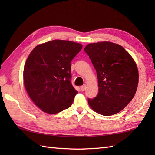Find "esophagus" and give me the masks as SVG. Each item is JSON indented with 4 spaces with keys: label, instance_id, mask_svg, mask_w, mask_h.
<instances>
[{
    "label": "esophagus",
    "instance_id": "obj_1",
    "mask_svg": "<svg viewBox=\"0 0 155 155\" xmlns=\"http://www.w3.org/2000/svg\"><path fill=\"white\" fill-rule=\"evenodd\" d=\"M86 88H87V85L86 84H83V86L81 87V89L82 91H84L85 90H86Z\"/></svg>",
    "mask_w": 155,
    "mask_h": 155
}]
</instances>
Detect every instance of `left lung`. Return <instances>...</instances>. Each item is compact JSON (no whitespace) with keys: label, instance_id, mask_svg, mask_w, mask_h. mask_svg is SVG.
<instances>
[{"label":"left lung","instance_id":"obj_1","mask_svg":"<svg viewBox=\"0 0 155 155\" xmlns=\"http://www.w3.org/2000/svg\"><path fill=\"white\" fill-rule=\"evenodd\" d=\"M88 55L97 71L98 93L88 98L91 108L104 116L119 113L133 99L139 83L135 62L120 45L101 42L87 45Z\"/></svg>","mask_w":155,"mask_h":155}]
</instances>
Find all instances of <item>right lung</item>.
I'll return each mask as SVG.
<instances>
[{
  "mask_svg": "<svg viewBox=\"0 0 155 155\" xmlns=\"http://www.w3.org/2000/svg\"><path fill=\"white\" fill-rule=\"evenodd\" d=\"M83 45L54 40L37 45L25 64L24 84L31 100L48 114L70 107L78 91L71 83V62Z\"/></svg>",
  "mask_w": 155,
  "mask_h": 155,
  "instance_id": "obj_1",
  "label": "right lung"
}]
</instances>
